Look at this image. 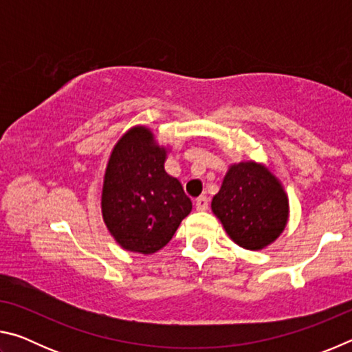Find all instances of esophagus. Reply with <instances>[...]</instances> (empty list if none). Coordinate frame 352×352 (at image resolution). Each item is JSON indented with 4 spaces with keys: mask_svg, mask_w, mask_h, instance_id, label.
<instances>
[{
    "mask_svg": "<svg viewBox=\"0 0 352 352\" xmlns=\"http://www.w3.org/2000/svg\"><path fill=\"white\" fill-rule=\"evenodd\" d=\"M208 206H210V200H208V197H205V195L195 199V210L197 211H206Z\"/></svg>",
    "mask_w": 352,
    "mask_h": 352,
    "instance_id": "obj_1",
    "label": "esophagus"
}]
</instances>
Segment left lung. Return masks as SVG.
<instances>
[{"instance_id": "8db88e82", "label": "left lung", "mask_w": 352, "mask_h": 352, "mask_svg": "<svg viewBox=\"0 0 352 352\" xmlns=\"http://www.w3.org/2000/svg\"><path fill=\"white\" fill-rule=\"evenodd\" d=\"M211 208L231 239L245 250L270 245L289 219V200L281 183L254 162L230 166Z\"/></svg>"}]
</instances>
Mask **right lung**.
Segmentation results:
<instances>
[{
	"label": "right lung",
	"instance_id": "right-lung-1",
	"mask_svg": "<svg viewBox=\"0 0 352 352\" xmlns=\"http://www.w3.org/2000/svg\"><path fill=\"white\" fill-rule=\"evenodd\" d=\"M164 147L147 127H133L116 142L107 163L102 217L127 252L152 254L175 234L192 210L182 183L164 170Z\"/></svg>",
	"mask_w": 352,
	"mask_h": 352
}]
</instances>
